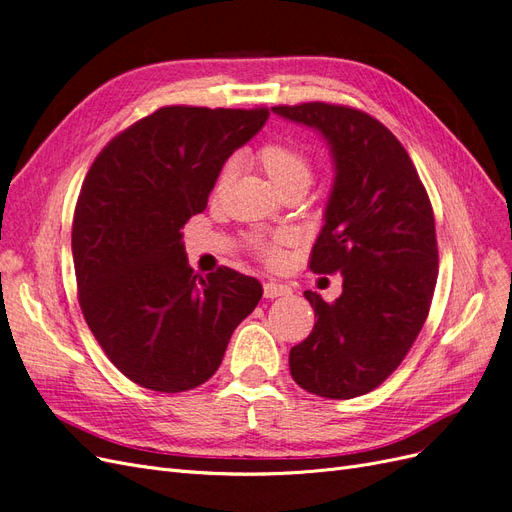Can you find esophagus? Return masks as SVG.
<instances>
[{"label":"esophagus","instance_id":"34e87169","mask_svg":"<svg viewBox=\"0 0 512 512\" xmlns=\"http://www.w3.org/2000/svg\"><path fill=\"white\" fill-rule=\"evenodd\" d=\"M290 288L286 284H280V282H265V297L267 299H277V297H284V294H288Z\"/></svg>","mask_w":512,"mask_h":512}]
</instances>
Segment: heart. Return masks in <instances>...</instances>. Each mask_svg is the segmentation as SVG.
<instances>
[{
  "label": "heart",
  "mask_w": 512,
  "mask_h": 512,
  "mask_svg": "<svg viewBox=\"0 0 512 512\" xmlns=\"http://www.w3.org/2000/svg\"><path fill=\"white\" fill-rule=\"evenodd\" d=\"M258 162L265 170L267 177L271 179V183L275 185L277 190H286L290 185H309L312 181V164H309V158L305 156V151L292 143H267L258 151ZM232 173H235V164L228 162L222 168L220 175V185H224ZM284 239H262V237H254L252 239V247L256 250V254H260L265 258L269 265L277 267L284 262V250H282Z\"/></svg>",
  "instance_id": "heart-1"
}]
</instances>
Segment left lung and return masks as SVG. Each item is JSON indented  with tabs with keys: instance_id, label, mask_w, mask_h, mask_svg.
Instances as JSON below:
<instances>
[{
	"instance_id": "obj_1",
	"label": "left lung",
	"mask_w": 512,
	"mask_h": 512,
	"mask_svg": "<svg viewBox=\"0 0 512 512\" xmlns=\"http://www.w3.org/2000/svg\"><path fill=\"white\" fill-rule=\"evenodd\" d=\"M271 111L331 147L335 181L309 269L344 277L333 303L305 290L316 324L290 350V374L314 395L359 397L393 374L427 320L438 280L429 196L408 151L367 113L327 102Z\"/></svg>"
}]
</instances>
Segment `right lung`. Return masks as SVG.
<instances>
[{
	"label": "right lung",
	"mask_w": 512,
	"mask_h": 512,
	"mask_svg": "<svg viewBox=\"0 0 512 512\" xmlns=\"http://www.w3.org/2000/svg\"><path fill=\"white\" fill-rule=\"evenodd\" d=\"M267 119L265 106H162L117 134L83 181L72 222L79 303L111 363L145 389L207 382L262 297L256 277L228 267L194 273L181 228Z\"/></svg>",
	"instance_id": "add662e5"
}]
</instances>
